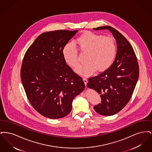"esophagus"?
<instances>
[{"instance_id":"obj_1","label":"esophagus","mask_w":152,"mask_h":152,"mask_svg":"<svg viewBox=\"0 0 152 152\" xmlns=\"http://www.w3.org/2000/svg\"><path fill=\"white\" fill-rule=\"evenodd\" d=\"M83 81H84V84H85L86 86L87 87V82H88V80H87V79H86V78H83Z\"/></svg>"}]
</instances>
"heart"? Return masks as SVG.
Returning <instances> with one entry per match:
<instances>
[{
	"instance_id": "heart-1",
	"label": "heart",
	"mask_w": 152,
	"mask_h": 152,
	"mask_svg": "<svg viewBox=\"0 0 152 152\" xmlns=\"http://www.w3.org/2000/svg\"><path fill=\"white\" fill-rule=\"evenodd\" d=\"M79 51L87 53L86 64L81 65L76 72L83 76H89L96 71L102 72L107 70L113 64L117 53L116 40L112 37H106L92 32H86L74 42ZM66 63L72 68L79 65L78 52L72 44L66 45L63 51Z\"/></svg>"
}]
</instances>
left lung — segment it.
<instances>
[{
  "label": "left lung",
  "instance_id": "8db88e82",
  "mask_svg": "<svg viewBox=\"0 0 152 152\" xmlns=\"http://www.w3.org/2000/svg\"><path fill=\"white\" fill-rule=\"evenodd\" d=\"M94 30L108 29L117 44V53L113 64L99 75L88 79L87 87L95 90L101 103L94 110L103 116H112L122 110L130 100L139 76L137 58L127 39L114 28L99 27Z\"/></svg>",
  "mask_w": 152,
  "mask_h": 152
}]
</instances>
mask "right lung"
I'll list each match as a JSON object with an SVG mask.
<instances>
[{
	"instance_id": "obj_1",
	"label": "right lung",
	"mask_w": 152,
	"mask_h": 152,
	"mask_svg": "<svg viewBox=\"0 0 152 152\" xmlns=\"http://www.w3.org/2000/svg\"><path fill=\"white\" fill-rule=\"evenodd\" d=\"M78 30H57L37 37L26 51L20 77L30 104L42 116L58 119L68 115L73 99L85 88L82 78L66 64L65 45Z\"/></svg>"
}]
</instances>
